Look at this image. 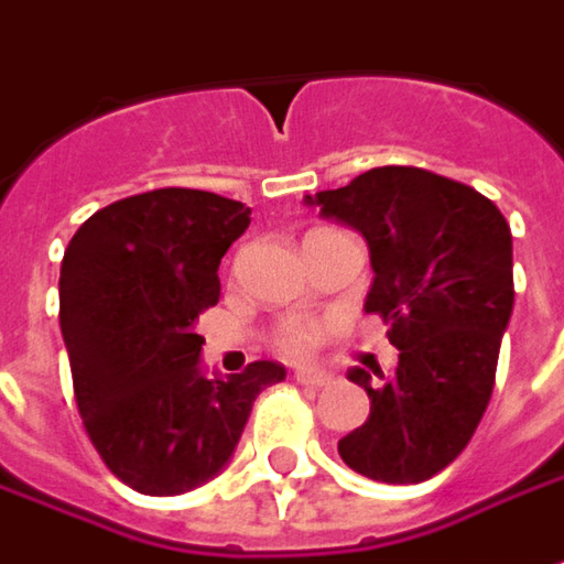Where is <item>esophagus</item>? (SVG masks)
Segmentation results:
<instances>
[{"label": "esophagus", "instance_id": "esophagus-1", "mask_svg": "<svg viewBox=\"0 0 564 564\" xmlns=\"http://www.w3.org/2000/svg\"><path fill=\"white\" fill-rule=\"evenodd\" d=\"M296 380L305 383V387H327V383H330V375H327V371H318V368H300V371H296Z\"/></svg>", "mask_w": 564, "mask_h": 564}]
</instances>
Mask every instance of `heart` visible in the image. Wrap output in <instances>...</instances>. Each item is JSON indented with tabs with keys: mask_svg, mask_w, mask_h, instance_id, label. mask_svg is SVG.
Here are the masks:
<instances>
[{
	"mask_svg": "<svg viewBox=\"0 0 564 564\" xmlns=\"http://www.w3.org/2000/svg\"><path fill=\"white\" fill-rule=\"evenodd\" d=\"M318 337H321V330L315 327V324H305V321H290L281 334H278V346H281L283 352L302 356V352L315 349Z\"/></svg>",
	"mask_w": 564,
	"mask_h": 564,
	"instance_id": "1",
	"label": "heart"
}]
</instances>
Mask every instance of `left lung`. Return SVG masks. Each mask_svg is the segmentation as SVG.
<instances>
[{
	"label": "left lung",
	"mask_w": 564,
	"mask_h": 564,
	"mask_svg": "<svg viewBox=\"0 0 564 564\" xmlns=\"http://www.w3.org/2000/svg\"><path fill=\"white\" fill-rule=\"evenodd\" d=\"M305 205L365 237L375 271L365 312L387 321L399 349L380 383L349 371L371 415L340 440V458L371 480L421 484L487 412L514 305L512 230L487 196L424 167H371Z\"/></svg>",
	"instance_id": "1"
}]
</instances>
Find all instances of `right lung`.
<instances>
[{
	"mask_svg": "<svg viewBox=\"0 0 564 564\" xmlns=\"http://www.w3.org/2000/svg\"><path fill=\"white\" fill-rule=\"evenodd\" d=\"M252 208L167 186L99 208L65 249L58 321L74 399L108 471L147 496L218 477L281 361L205 375L196 321L221 296L218 264Z\"/></svg>",
	"mask_w": 564,
	"mask_h": 564,
	"instance_id": "1",
	"label": "right lung"
}]
</instances>
